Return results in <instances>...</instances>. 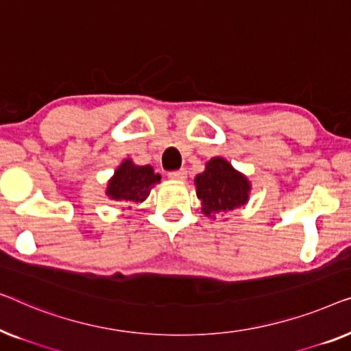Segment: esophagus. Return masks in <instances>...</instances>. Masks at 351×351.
I'll return each mask as SVG.
<instances>
[{
	"label": "esophagus",
	"instance_id": "obj_1",
	"mask_svg": "<svg viewBox=\"0 0 351 351\" xmlns=\"http://www.w3.org/2000/svg\"><path fill=\"white\" fill-rule=\"evenodd\" d=\"M186 176H187V171H186V169H180V170L170 171V173H169V178H170V180H176V181H182V180H186Z\"/></svg>",
	"mask_w": 351,
	"mask_h": 351
}]
</instances>
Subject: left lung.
Returning <instances> with one entry per match:
<instances>
[{
  "mask_svg": "<svg viewBox=\"0 0 351 351\" xmlns=\"http://www.w3.org/2000/svg\"><path fill=\"white\" fill-rule=\"evenodd\" d=\"M195 186L197 197L202 200V211L206 216L226 213L248 200V180L221 157L211 159L204 173L195 176Z\"/></svg>",
  "mask_w": 351,
  "mask_h": 351,
  "instance_id": "1",
  "label": "left lung"
}]
</instances>
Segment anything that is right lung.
<instances>
[{"mask_svg": "<svg viewBox=\"0 0 351 351\" xmlns=\"http://www.w3.org/2000/svg\"><path fill=\"white\" fill-rule=\"evenodd\" d=\"M160 181L152 167H138L132 160H124L108 184V195L122 204L143 202L149 195L151 187Z\"/></svg>", "mask_w": 351, "mask_h": 351, "instance_id": "1", "label": "right lung"}]
</instances>
